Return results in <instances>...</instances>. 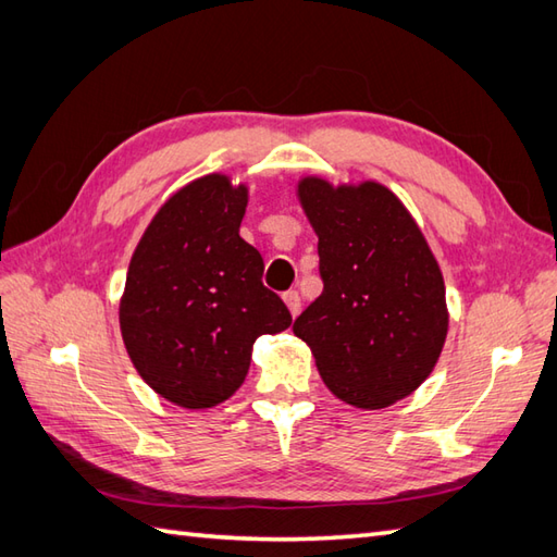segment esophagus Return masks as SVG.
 I'll list each match as a JSON object with an SVG mask.
<instances>
[{"label":"esophagus","instance_id":"obj_1","mask_svg":"<svg viewBox=\"0 0 557 557\" xmlns=\"http://www.w3.org/2000/svg\"><path fill=\"white\" fill-rule=\"evenodd\" d=\"M285 304H287V309H289L292 315H299V311H301V297H299L297 289L285 292Z\"/></svg>","mask_w":557,"mask_h":557}]
</instances>
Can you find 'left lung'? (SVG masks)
I'll use <instances>...</instances> for the list:
<instances>
[{
  "label": "left lung",
  "instance_id": "8db88e82",
  "mask_svg": "<svg viewBox=\"0 0 557 557\" xmlns=\"http://www.w3.org/2000/svg\"><path fill=\"white\" fill-rule=\"evenodd\" d=\"M318 234L323 294L294 321L318 373L347 405L383 409L411 395L447 335L441 268L417 222L385 186L299 184Z\"/></svg>",
  "mask_w": 557,
  "mask_h": 557
}]
</instances>
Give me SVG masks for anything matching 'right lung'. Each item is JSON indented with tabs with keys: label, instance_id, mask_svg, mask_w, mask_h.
I'll use <instances>...</instances> for the list:
<instances>
[{
	"label": "right lung",
	"instance_id": "right-lung-1",
	"mask_svg": "<svg viewBox=\"0 0 557 557\" xmlns=\"http://www.w3.org/2000/svg\"><path fill=\"white\" fill-rule=\"evenodd\" d=\"M246 186L208 174L176 191L138 242L120 325L140 377L186 409L234 395L260 335L292 325L263 285V258L239 236Z\"/></svg>",
	"mask_w": 557,
	"mask_h": 557
}]
</instances>
